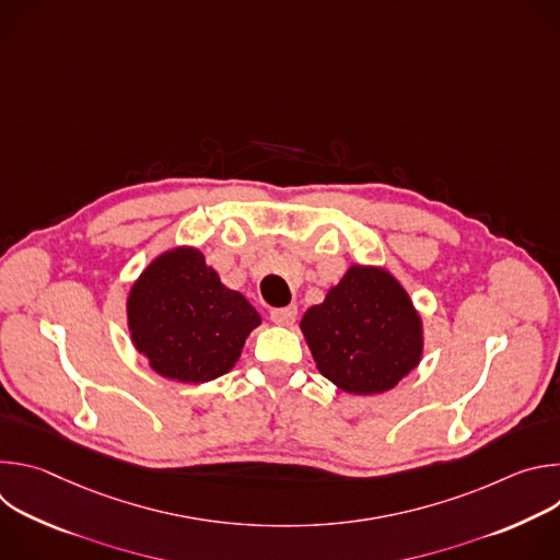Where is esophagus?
Listing matches in <instances>:
<instances>
[{
    "label": "esophagus",
    "mask_w": 560,
    "mask_h": 560,
    "mask_svg": "<svg viewBox=\"0 0 560 560\" xmlns=\"http://www.w3.org/2000/svg\"><path fill=\"white\" fill-rule=\"evenodd\" d=\"M270 316H272V322H275L277 326H285V328H290V326L296 322V305L275 307V310L270 312Z\"/></svg>",
    "instance_id": "34e87169"
}]
</instances>
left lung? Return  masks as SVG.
Wrapping results in <instances>:
<instances>
[{"instance_id":"1","label":"left lung","mask_w":560,"mask_h":560,"mask_svg":"<svg viewBox=\"0 0 560 560\" xmlns=\"http://www.w3.org/2000/svg\"><path fill=\"white\" fill-rule=\"evenodd\" d=\"M316 370L348 394H383L423 359V316L383 266L352 264L299 324Z\"/></svg>"}]
</instances>
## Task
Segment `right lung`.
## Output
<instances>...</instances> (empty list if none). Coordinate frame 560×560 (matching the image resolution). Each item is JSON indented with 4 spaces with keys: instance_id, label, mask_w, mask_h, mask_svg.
<instances>
[{
    "instance_id": "add662e5",
    "label": "right lung",
    "mask_w": 560,
    "mask_h": 560,
    "mask_svg": "<svg viewBox=\"0 0 560 560\" xmlns=\"http://www.w3.org/2000/svg\"><path fill=\"white\" fill-rule=\"evenodd\" d=\"M126 322L135 350L159 376L199 385L236 365L261 316L199 248L173 246L130 285Z\"/></svg>"
}]
</instances>
